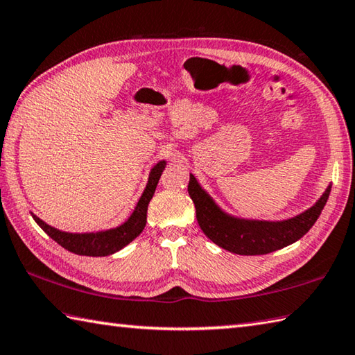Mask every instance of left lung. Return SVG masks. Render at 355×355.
<instances>
[{
    "label": "left lung",
    "instance_id": "8db88e82",
    "mask_svg": "<svg viewBox=\"0 0 355 355\" xmlns=\"http://www.w3.org/2000/svg\"><path fill=\"white\" fill-rule=\"evenodd\" d=\"M188 192L196 205L197 222L206 237L234 254L256 256L272 253L301 239L323 211L331 194V184L312 208L281 222L247 220L227 214L202 189L192 173L189 175Z\"/></svg>",
    "mask_w": 355,
    "mask_h": 355
}]
</instances>
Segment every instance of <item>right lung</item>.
<instances>
[{"label":"right lung","instance_id":"obj_1","mask_svg":"<svg viewBox=\"0 0 355 355\" xmlns=\"http://www.w3.org/2000/svg\"><path fill=\"white\" fill-rule=\"evenodd\" d=\"M164 167L166 161H159L158 164L152 167V171L149 173V182H147L143 196L138 200L137 208H135L127 222L116 228L98 231V233H65V231L49 227L48 223H44L42 218H38L34 214H32V217H34L38 227H40L51 239H54L57 243L62 245L63 248L71 251V253L96 257L113 254L121 248H124L125 245L130 243L135 237H138L141 234V231L144 230L147 222V206H149V202L152 200L153 194H155L158 180L161 177V173H163Z\"/></svg>","mask_w":355,"mask_h":355}]
</instances>
